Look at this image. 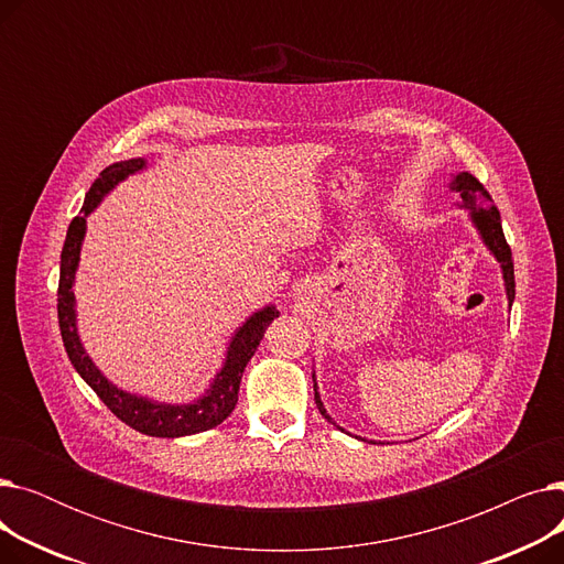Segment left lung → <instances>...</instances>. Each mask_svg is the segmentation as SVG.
Here are the masks:
<instances>
[{
	"instance_id": "1",
	"label": "left lung",
	"mask_w": 564,
	"mask_h": 564,
	"mask_svg": "<svg viewBox=\"0 0 564 564\" xmlns=\"http://www.w3.org/2000/svg\"><path fill=\"white\" fill-rule=\"evenodd\" d=\"M451 192L459 194V203L457 207H464L468 213V219L473 224V228L478 230L482 245L487 247V251L496 258V262L500 264V274H502V285H506V294H508V304L512 306L514 302V262H512V251L506 242V235H502V224H500V213L498 207L494 205L489 192L478 183V177H473L466 171H459L453 175L451 181ZM313 391H315V404L319 409V413L327 419L334 427L343 430L340 425H336V421L329 416V411L324 409V402L317 393V379H315V370H313ZM345 432V430H343ZM361 441H368L364 436H357ZM375 443V441H370Z\"/></svg>"
}]
</instances>
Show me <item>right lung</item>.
<instances>
[{
  "label": "right lung",
  "mask_w": 564,
  "mask_h": 564,
  "mask_svg": "<svg viewBox=\"0 0 564 564\" xmlns=\"http://www.w3.org/2000/svg\"><path fill=\"white\" fill-rule=\"evenodd\" d=\"M145 166H148V160L143 158L113 162L100 173V177L91 185V189L86 192L82 213L70 221L66 232V242L62 251V270H58L56 311H58V329H62L64 347L73 368L88 383V387L98 393V398L109 406L113 416L121 419L126 425H130L141 434L160 436V438H177V436H189V434L213 430L230 416L237 404V393H240L242 372L256 354L264 336V329L270 327L274 317H279V308L274 304H267L256 313H251L240 327L235 329V334L228 340L221 368L215 372L213 381L207 383V389L196 400L160 402L155 398L126 391L107 379V375L94 364L91 357H88V351L84 349V343L79 338L77 302H75L73 288H75V276L79 267L82 245L86 237L88 215L96 210L109 192L118 187V183L128 181L130 175L143 171Z\"/></svg>",
  "instance_id": "right-lung-1"
}]
</instances>
